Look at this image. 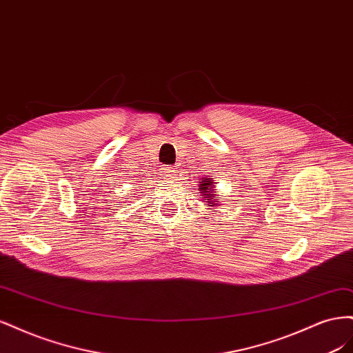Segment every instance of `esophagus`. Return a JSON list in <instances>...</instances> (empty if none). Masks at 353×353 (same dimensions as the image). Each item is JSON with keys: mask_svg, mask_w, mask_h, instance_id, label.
<instances>
[{"mask_svg": "<svg viewBox=\"0 0 353 353\" xmlns=\"http://www.w3.org/2000/svg\"><path fill=\"white\" fill-rule=\"evenodd\" d=\"M162 172L165 176H175L176 175V169L172 166H166L162 169Z\"/></svg>", "mask_w": 353, "mask_h": 353, "instance_id": "obj_1", "label": "esophagus"}]
</instances>
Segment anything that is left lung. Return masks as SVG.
Masks as SVG:
<instances>
[{
  "mask_svg": "<svg viewBox=\"0 0 353 353\" xmlns=\"http://www.w3.org/2000/svg\"><path fill=\"white\" fill-rule=\"evenodd\" d=\"M201 194H203V200L208 201L209 206H215V194H212V181L210 178H205L200 181V185H199Z\"/></svg>",
  "mask_w": 353,
  "mask_h": 353,
  "instance_id": "left-lung-1",
  "label": "left lung"
}]
</instances>
